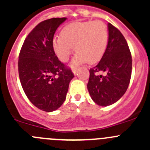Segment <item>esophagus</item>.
Returning a JSON list of instances; mask_svg holds the SVG:
<instances>
[{"instance_id":"1","label":"esophagus","mask_w":150,"mask_h":150,"mask_svg":"<svg viewBox=\"0 0 150 150\" xmlns=\"http://www.w3.org/2000/svg\"><path fill=\"white\" fill-rule=\"evenodd\" d=\"M78 68L76 67H72V72L75 75H78Z\"/></svg>"}]
</instances>
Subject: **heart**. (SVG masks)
<instances>
[{
    "instance_id": "1",
    "label": "heart",
    "mask_w": 150,
    "mask_h": 150,
    "mask_svg": "<svg viewBox=\"0 0 150 150\" xmlns=\"http://www.w3.org/2000/svg\"><path fill=\"white\" fill-rule=\"evenodd\" d=\"M109 33L102 21L76 22L64 27L62 36L53 39V48L62 62H66L74 46L77 51L72 64L88 62L91 64L99 62L107 49Z\"/></svg>"
}]
</instances>
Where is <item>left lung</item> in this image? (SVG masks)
Instances as JSON below:
<instances>
[{
	"instance_id": "left-lung-1",
	"label": "left lung",
	"mask_w": 150,
	"mask_h": 150,
	"mask_svg": "<svg viewBox=\"0 0 150 150\" xmlns=\"http://www.w3.org/2000/svg\"><path fill=\"white\" fill-rule=\"evenodd\" d=\"M107 49L97 65L90 69L87 88L92 100L99 106L111 105L123 96L129 85L132 58L125 38L108 23ZM99 72L105 75H97Z\"/></svg>"
}]
</instances>
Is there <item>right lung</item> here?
Segmentation results:
<instances>
[{
  "label": "right lung",
  "instance_id": "right-lung-1",
  "mask_svg": "<svg viewBox=\"0 0 150 150\" xmlns=\"http://www.w3.org/2000/svg\"><path fill=\"white\" fill-rule=\"evenodd\" d=\"M67 18H52L39 23L27 36L18 61L22 88L33 105L53 112L65 101L71 69L59 60L53 48L57 29Z\"/></svg>",
  "mask_w": 150,
  "mask_h": 150
}]
</instances>
